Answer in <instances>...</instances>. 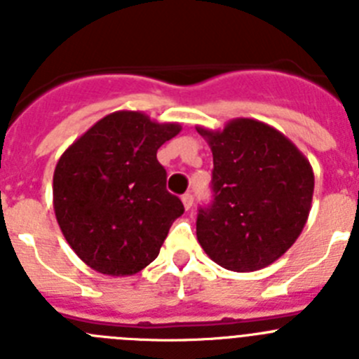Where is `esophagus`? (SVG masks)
I'll use <instances>...</instances> for the list:
<instances>
[{
  "label": "esophagus",
  "instance_id": "obj_1",
  "mask_svg": "<svg viewBox=\"0 0 359 359\" xmlns=\"http://www.w3.org/2000/svg\"><path fill=\"white\" fill-rule=\"evenodd\" d=\"M182 201H183V207H185V210H190V208H192V203H194V196L185 194L182 198Z\"/></svg>",
  "mask_w": 359,
  "mask_h": 359
}]
</instances>
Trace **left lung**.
<instances>
[{
	"label": "left lung",
	"mask_w": 359,
	"mask_h": 359,
	"mask_svg": "<svg viewBox=\"0 0 359 359\" xmlns=\"http://www.w3.org/2000/svg\"><path fill=\"white\" fill-rule=\"evenodd\" d=\"M196 129L214 156V201L198 214V243L230 271L273 264L309 217L315 190L309 160L261 120L233 118L217 131Z\"/></svg>",
	"instance_id": "1"
}]
</instances>
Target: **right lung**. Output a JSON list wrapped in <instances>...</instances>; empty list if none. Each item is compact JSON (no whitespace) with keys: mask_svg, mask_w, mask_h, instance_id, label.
Segmentation results:
<instances>
[{"mask_svg":"<svg viewBox=\"0 0 359 359\" xmlns=\"http://www.w3.org/2000/svg\"><path fill=\"white\" fill-rule=\"evenodd\" d=\"M180 131L176 122L122 109L93 123L61 154L53 210L65 239L91 269L126 277L158 257L183 203L165 189L156 152Z\"/></svg>","mask_w":359,"mask_h":359,"instance_id":"right-lung-1","label":"right lung"}]
</instances>
